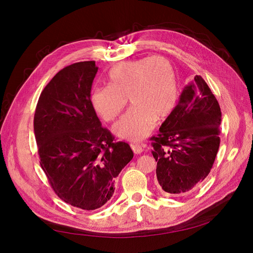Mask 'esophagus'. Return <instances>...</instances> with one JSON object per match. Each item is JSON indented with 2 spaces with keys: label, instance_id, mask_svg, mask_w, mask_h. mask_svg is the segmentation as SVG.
I'll use <instances>...</instances> for the list:
<instances>
[{
  "label": "esophagus",
  "instance_id": "esophagus-1",
  "mask_svg": "<svg viewBox=\"0 0 253 253\" xmlns=\"http://www.w3.org/2000/svg\"><path fill=\"white\" fill-rule=\"evenodd\" d=\"M131 148H132V150L134 151L135 154H140V153L143 151L142 145H140V144H134V143H131Z\"/></svg>",
  "mask_w": 253,
  "mask_h": 253
}]
</instances>
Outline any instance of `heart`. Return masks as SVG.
Segmentation results:
<instances>
[{"mask_svg": "<svg viewBox=\"0 0 253 253\" xmlns=\"http://www.w3.org/2000/svg\"><path fill=\"white\" fill-rule=\"evenodd\" d=\"M109 86L96 87L90 102L105 121L116 119L126 106L132 108L114 126L122 139L139 141L154 127L155 120L169 116L177 101V79L169 60L162 56L125 61L108 75Z\"/></svg>", "mask_w": 253, "mask_h": 253, "instance_id": "obj_1", "label": "heart"}]
</instances>
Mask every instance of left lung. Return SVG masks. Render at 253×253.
<instances>
[{
  "label": "left lung",
  "instance_id": "8db88e82",
  "mask_svg": "<svg viewBox=\"0 0 253 253\" xmlns=\"http://www.w3.org/2000/svg\"><path fill=\"white\" fill-rule=\"evenodd\" d=\"M221 112L201 76L183 88L179 101L153 136L158 183L167 194L197 188L208 176L219 148Z\"/></svg>",
  "mask_w": 253,
  "mask_h": 253
}]
</instances>
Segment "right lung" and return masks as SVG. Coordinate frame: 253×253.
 Wrapping results in <instances>:
<instances>
[{
    "label": "right lung",
    "instance_id": "add662e5",
    "mask_svg": "<svg viewBox=\"0 0 253 253\" xmlns=\"http://www.w3.org/2000/svg\"><path fill=\"white\" fill-rule=\"evenodd\" d=\"M95 61L68 65L44 87L34 129L40 165L63 202L82 210L100 208L114 194V182L134 153L116 141L90 102Z\"/></svg>",
    "mask_w": 253,
    "mask_h": 253
}]
</instances>
